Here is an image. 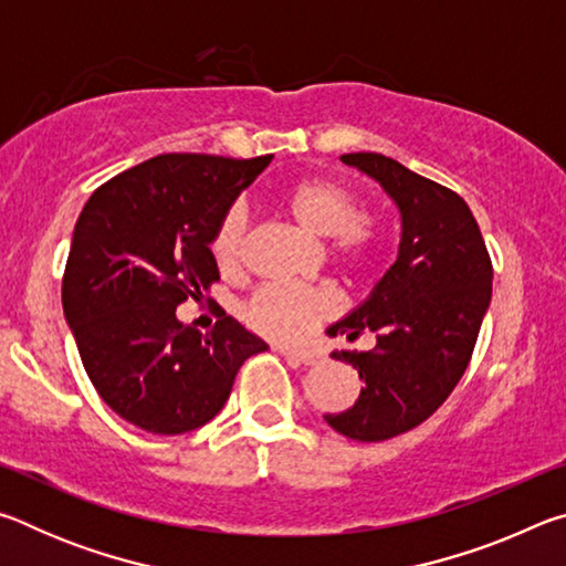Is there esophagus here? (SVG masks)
<instances>
[{"label": "esophagus", "mask_w": 566, "mask_h": 566, "mask_svg": "<svg viewBox=\"0 0 566 566\" xmlns=\"http://www.w3.org/2000/svg\"><path fill=\"white\" fill-rule=\"evenodd\" d=\"M276 349H280L284 357H292V359L304 361V364H317L322 359V354L314 349H294V347H276Z\"/></svg>", "instance_id": "esophagus-1"}]
</instances>
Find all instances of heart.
Returning a JSON list of instances; mask_svg holds the SVG:
<instances>
[{
	"label": "heart",
	"instance_id": "b5f03b06",
	"mask_svg": "<svg viewBox=\"0 0 566 566\" xmlns=\"http://www.w3.org/2000/svg\"><path fill=\"white\" fill-rule=\"evenodd\" d=\"M280 205L296 224L317 237H332V254L349 272L367 274L377 264L379 232L364 219L361 199L334 177H304L286 187ZM247 217L232 207L212 237V256L224 274H234L244 260ZM339 310V296L329 286L266 284L244 304V319L254 332L276 342H300L322 319Z\"/></svg>",
	"mask_w": 566,
	"mask_h": 566
}]
</instances>
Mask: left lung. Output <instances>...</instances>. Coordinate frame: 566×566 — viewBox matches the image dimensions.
Here are the masks:
<instances>
[{
	"instance_id": "8db88e82",
	"label": "left lung",
	"mask_w": 566,
	"mask_h": 566,
	"mask_svg": "<svg viewBox=\"0 0 566 566\" xmlns=\"http://www.w3.org/2000/svg\"><path fill=\"white\" fill-rule=\"evenodd\" d=\"M342 161L391 197L401 242L397 262L367 300L327 329L347 339L369 329L377 344L332 352L359 371L364 387L354 407L324 419L357 442H385L432 417L462 379L492 300V260L457 191L377 151L342 155Z\"/></svg>"
}]
</instances>
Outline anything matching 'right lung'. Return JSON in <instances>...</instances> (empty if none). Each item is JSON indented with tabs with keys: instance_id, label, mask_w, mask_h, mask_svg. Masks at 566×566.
I'll use <instances>...</instances> for the list:
<instances>
[{
	"instance_id": "1",
	"label": "right lung",
	"mask_w": 566,
	"mask_h": 566,
	"mask_svg": "<svg viewBox=\"0 0 566 566\" xmlns=\"http://www.w3.org/2000/svg\"><path fill=\"white\" fill-rule=\"evenodd\" d=\"M272 155H159L94 189L76 219L62 306L99 397L151 434L222 411L242 364L266 349L222 312L202 334L177 319L219 280L212 237Z\"/></svg>"
}]
</instances>
